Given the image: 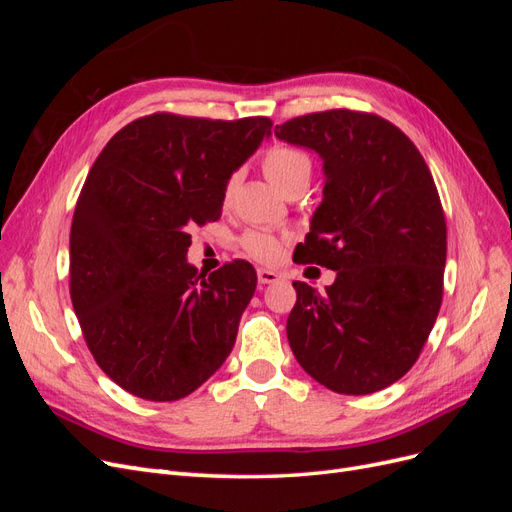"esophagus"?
Returning <instances> with one entry per match:
<instances>
[{
	"label": "esophagus",
	"mask_w": 512,
	"mask_h": 512,
	"mask_svg": "<svg viewBox=\"0 0 512 512\" xmlns=\"http://www.w3.org/2000/svg\"><path fill=\"white\" fill-rule=\"evenodd\" d=\"M280 280V273H275L271 269H258V282L260 284H275Z\"/></svg>",
	"instance_id": "esophagus-1"
}]
</instances>
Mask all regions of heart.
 <instances>
[{
  "instance_id": "obj_1",
  "label": "heart",
  "mask_w": 512,
  "mask_h": 512,
  "mask_svg": "<svg viewBox=\"0 0 512 512\" xmlns=\"http://www.w3.org/2000/svg\"><path fill=\"white\" fill-rule=\"evenodd\" d=\"M262 170H265V175L275 188L286 194L292 185L309 183V177H312V158L299 147L275 145L262 158ZM235 183L237 177H230L226 181L224 198H230L232 190H235ZM243 247L247 254H252L258 260H275L282 250L277 239L267 235V232H247L243 237Z\"/></svg>"
}]
</instances>
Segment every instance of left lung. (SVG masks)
<instances>
[{
    "label": "left lung",
    "mask_w": 512,
    "mask_h": 512,
    "mask_svg": "<svg viewBox=\"0 0 512 512\" xmlns=\"http://www.w3.org/2000/svg\"><path fill=\"white\" fill-rule=\"evenodd\" d=\"M316 151L324 190L297 262L333 269L318 292L294 282L290 348L316 382L369 395L416 363L442 305L446 222L438 188L410 138L378 115L335 108L275 126Z\"/></svg>",
    "instance_id": "obj_1"
}]
</instances>
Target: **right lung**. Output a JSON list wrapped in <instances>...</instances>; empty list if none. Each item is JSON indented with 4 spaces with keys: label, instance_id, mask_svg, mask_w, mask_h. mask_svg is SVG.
<instances>
[{
    "label": "right lung",
    "instance_id": "add662e5",
    "mask_svg": "<svg viewBox=\"0 0 512 512\" xmlns=\"http://www.w3.org/2000/svg\"><path fill=\"white\" fill-rule=\"evenodd\" d=\"M271 126L153 113L91 166L70 230V297L87 348L123 391L181 399L235 346L254 267L232 260L205 277L185 254L194 224L220 220L226 181Z\"/></svg>",
    "mask_w": 512,
    "mask_h": 512
}]
</instances>
